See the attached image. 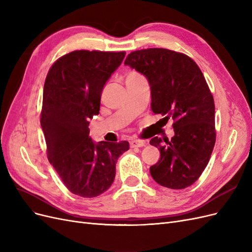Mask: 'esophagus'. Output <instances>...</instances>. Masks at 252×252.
<instances>
[{
	"label": "esophagus",
	"mask_w": 252,
	"mask_h": 252,
	"mask_svg": "<svg viewBox=\"0 0 252 252\" xmlns=\"http://www.w3.org/2000/svg\"><path fill=\"white\" fill-rule=\"evenodd\" d=\"M145 145H146V143L144 141H140V140L130 141V147H131V148H136V147H144Z\"/></svg>",
	"instance_id": "1"
}]
</instances>
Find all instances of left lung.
Segmentation results:
<instances>
[{"label": "left lung", "instance_id": "8db88e82", "mask_svg": "<svg viewBox=\"0 0 252 252\" xmlns=\"http://www.w3.org/2000/svg\"><path fill=\"white\" fill-rule=\"evenodd\" d=\"M144 75L151 90L154 114L174 121V136H155L159 160L150 167L158 185L173 189L192 186L210 161L216 142L215 104L205 78L189 56L168 49H147L130 53L124 63Z\"/></svg>", "mask_w": 252, "mask_h": 252}]
</instances>
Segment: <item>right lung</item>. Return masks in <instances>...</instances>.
Segmentation results:
<instances>
[{"instance_id": "add662e5", "label": "right lung", "mask_w": 252, "mask_h": 252, "mask_svg": "<svg viewBox=\"0 0 252 252\" xmlns=\"http://www.w3.org/2000/svg\"><path fill=\"white\" fill-rule=\"evenodd\" d=\"M125 52L74 51L51 66L43 86L40 125L48 159L68 190L93 198L107 190L118 158L129 143L99 142L90 136V120L99 115L104 85Z\"/></svg>"}]
</instances>
